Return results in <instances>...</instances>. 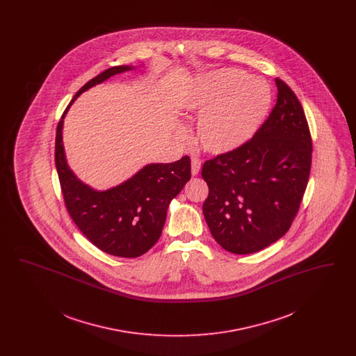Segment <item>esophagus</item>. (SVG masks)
Listing matches in <instances>:
<instances>
[{"mask_svg": "<svg viewBox=\"0 0 356 356\" xmlns=\"http://www.w3.org/2000/svg\"><path fill=\"white\" fill-rule=\"evenodd\" d=\"M200 168H202V161H200L197 157H193L192 161H191V172H192V175H193V176L199 175Z\"/></svg>", "mask_w": 356, "mask_h": 356, "instance_id": "esophagus-1", "label": "esophagus"}]
</instances>
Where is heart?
<instances>
[{"label": "heart", "mask_w": 356, "mask_h": 356, "mask_svg": "<svg viewBox=\"0 0 356 356\" xmlns=\"http://www.w3.org/2000/svg\"><path fill=\"white\" fill-rule=\"evenodd\" d=\"M271 102L268 84L237 69L202 79L180 100L186 115L199 116L195 140L204 152L225 154L247 143Z\"/></svg>", "instance_id": "heart-1"}]
</instances>
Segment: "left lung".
<instances>
[{"label":"left lung","mask_w":356,"mask_h":356,"mask_svg":"<svg viewBox=\"0 0 356 356\" xmlns=\"http://www.w3.org/2000/svg\"><path fill=\"white\" fill-rule=\"evenodd\" d=\"M268 119L240 148L204 163L209 188L203 213L209 231L232 254L261 251L283 236L305 195L312 140L303 106L283 80Z\"/></svg>","instance_id":"1"}]
</instances>
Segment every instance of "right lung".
<instances>
[{"instance_id": "right-lung-1", "label": "right lung", "mask_w": 356, "mask_h": 356, "mask_svg": "<svg viewBox=\"0 0 356 356\" xmlns=\"http://www.w3.org/2000/svg\"><path fill=\"white\" fill-rule=\"evenodd\" d=\"M119 65L104 70L74 95L109 77L131 70ZM65 109L57 125L54 161L69 215L85 237L102 252L119 257H137L149 251L161 235L170 200L191 179L188 156L170 164H148L134 177L108 191H95L69 170L63 145Z\"/></svg>"}]
</instances>
